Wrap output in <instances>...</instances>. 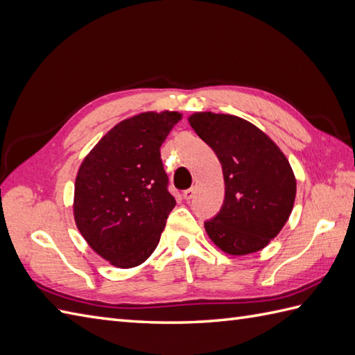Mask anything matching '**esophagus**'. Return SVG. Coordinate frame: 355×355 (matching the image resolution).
Returning <instances> with one entry per match:
<instances>
[{
    "label": "esophagus",
    "mask_w": 355,
    "mask_h": 355,
    "mask_svg": "<svg viewBox=\"0 0 355 355\" xmlns=\"http://www.w3.org/2000/svg\"><path fill=\"white\" fill-rule=\"evenodd\" d=\"M193 195H195V189H193V187L187 189V191H184V192H183V198H184L186 201H191L192 198H193Z\"/></svg>",
    "instance_id": "34e87169"
}]
</instances>
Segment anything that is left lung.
<instances>
[{
	"label": "left lung",
	"mask_w": 355,
	"mask_h": 355,
	"mask_svg": "<svg viewBox=\"0 0 355 355\" xmlns=\"http://www.w3.org/2000/svg\"><path fill=\"white\" fill-rule=\"evenodd\" d=\"M189 123L218 155L225 181L224 204L204 222L205 232L227 254L263 250L293 209L296 180L289 160L260 128L233 114L198 112Z\"/></svg>",
	"instance_id": "1"
}]
</instances>
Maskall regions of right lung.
<instances>
[{"instance_id":"right-lung-1","label":"right lung","mask_w":355,"mask_h":355,"mask_svg":"<svg viewBox=\"0 0 355 355\" xmlns=\"http://www.w3.org/2000/svg\"><path fill=\"white\" fill-rule=\"evenodd\" d=\"M181 118L164 110L123 119L81 163L73 218L90 248L113 266H139L157 248L175 207L160 146Z\"/></svg>"}]
</instances>
